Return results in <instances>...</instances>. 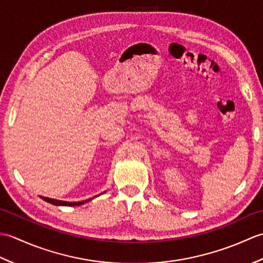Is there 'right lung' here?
<instances>
[{"mask_svg":"<svg viewBox=\"0 0 263 263\" xmlns=\"http://www.w3.org/2000/svg\"><path fill=\"white\" fill-rule=\"evenodd\" d=\"M42 198H43V197H42ZM43 199L45 200V201H47V202L52 203V204H55V205H69V206H72V205H80V204H83V203L88 202L89 200H91V199H89V200H85V201H79V202H66V201L49 199V198H45V197H44Z\"/></svg>","mask_w":263,"mask_h":263,"instance_id":"1","label":"right lung"}]
</instances>
